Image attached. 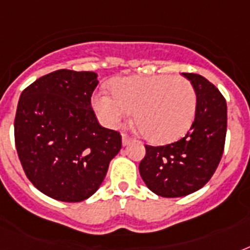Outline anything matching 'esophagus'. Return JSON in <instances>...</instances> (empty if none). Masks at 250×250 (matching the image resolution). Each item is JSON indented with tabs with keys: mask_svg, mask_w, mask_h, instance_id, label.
<instances>
[{
	"mask_svg": "<svg viewBox=\"0 0 250 250\" xmlns=\"http://www.w3.org/2000/svg\"><path fill=\"white\" fill-rule=\"evenodd\" d=\"M131 140H132V137L128 136L127 133H123V135H122V143H123V145H128L129 143H131Z\"/></svg>",
	"mask_w": 250,
	"mask_h": 250,
	"instance_id": "1",
	"label": "esophagus"
}]
</instances>
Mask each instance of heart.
<instances>
[{"label": "heart", "instance_id": "1", "mask_svg": "<svg viewBox=\"0 0 250 250\" xmlns=\"http://www.w3.org/2000/svg\"><path fill=\"white\" fill-rule=\"evenodd\" d=\"M113 93L100 90L93 96L100 119L109 127H117L135 110V125L154 144L178 140L194 119L196 92L189 80L182 76L122 78L114 82Z\"/></svg>", "mask_w": 250, "mask_h": 250}]
</instances>
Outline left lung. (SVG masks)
I'll use <instances>...</instances> for the list:
<instances>
[{
  "label": "left lung",
  "instance_id": "left-lung-1",
  "mask_svg": "<svg viewBox=\"0 0 250 250\" xmlns=\"http://www.w3.org/2000/svg\"><path fill=\"white\" fill-rule=\"evenodd\" d=\"M193 85L197 106L193 123L180 140L161 146L145 145L139 165L149 189L162 197H182L209 182L221 162L227 132L223 94L204 76L183 72Z\"/></svg>",
  "mask_w": 250,
  "mask_h": 250
}]
</instances>
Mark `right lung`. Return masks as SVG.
Instances as JSON below:
<instances>
[{
  "mask_svg": "<svg viewBox=\"0 0 250 250\" xmlns=\"http://www.w3.org/2000/svg\"><path fill=\"white\" fill-rule=\"evenodd\" d=\"M90 71L57 70L25 88L18 102L14 136L27 178L49 197L79 202L100 188L121 133L102 127L90 97Z\"/></svg>",
  "mask_w": 250,
  "mask_h": 250,
  "instance_id": "1",
  "label": "right lung"
}]
</instances>
